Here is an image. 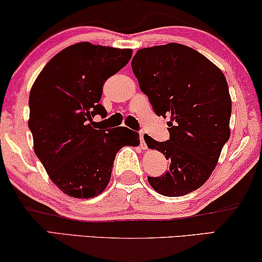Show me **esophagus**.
<instances>
[{"label": "esophagus", "mask_w": 262, "mask_h": 262, "mask_svg": "<svg viewBox=\"0 0 262 262\" xmlns=\"http://www.w3.org/2000/svg\"><path fill=\"white\" fill-rule=\"evenodd\" d=\"M140 146H141V148L143 150L147 149V143L145 141V136H143V134L140 135Z\"/></svg>", "instance_id": "esophagus-1"}]
</instances>
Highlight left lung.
<instances>
[{"label":"left lung","mask_w":262,"mask_h":262,"mask_svg":"<svg viewBox=\"0 0 262 262\" xmlns=\"http://www.w3.org/2000/svg\"><path fill=\"white\" fill-rule=\"evenodd\" d=\"M132 69L154 113L169 117V140L145 136L148 148L168 160L167 172L148 177V183L167 197L200 189L230 136L231 98L223 72L203 54L176 42L139 50Z\"/></svg>","instance_id":"obj_1"}]
</instances>
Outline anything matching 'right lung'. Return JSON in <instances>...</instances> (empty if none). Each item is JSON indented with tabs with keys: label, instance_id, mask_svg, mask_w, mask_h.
I'll return each instance as SVG.
<instances>
[{
	"label": "right lung",
	"instance_id": "1",
	"mask_svg": "<svg viewBox=\"0 0 262 262\" xmlns=\"http://www.w3.org/2000/svg\"><path fill=\"white\" fill-rule=\"evenodd\" d=\"M130 49L78 42L47 62L29 94L28 127L36 157L65 194L91 198L105 190L116 153L139 146L126 127L102 129L93 122L105 116L99 104L103 84L130 60Z\"/></svg>",
	"mask_w": 262,
	"mask_h": 262
}]
</instances>
